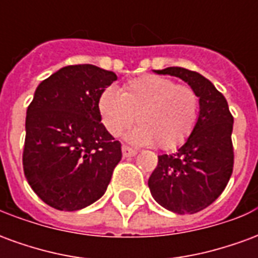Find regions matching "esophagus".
Wrapping results in <instances>:
<instances>
[{"instance_id": "34e87169", "label": "esophagus", "mask_w": 258, "mask_h": 258, "mask_svg": "<svg viewBox=\"0 0 258 258\" xmlns=\"http://www.w3.org/2000/svg\"><path fill=\"white\" fill-rule=\"evenodd\" d=\"M123 157H133L137 155V151L135 149H131L128 146H123Z\"/></svg>"}]
</instances>
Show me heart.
<instances>
[{
    "label": "heart",
    "mask_w": 258,
    "mask_h": 258,
    "mask_svg": "<svg viewBox=\"0 0 258 258\" xmlns=\"http://www.w3.org/2000/svg\"><path fill=\"white\" fill-rule=\"evenodd\" d=\"M96 109L103 127L113 137L121 135L134 123L130 140L138 145L156 144L171 151L184 144L198 124L200 99L189 85L173 79L145 74L130 80L118 92L112 87L98 96Z\"/></svg>",
    "instance_id": "obj_1"
}]
</instances>
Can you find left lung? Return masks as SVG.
Masks as SVG:
<instances>
[{
    "mask_svg": "<svg viewBox=\"0 0 258 258\" xmlns=\"http://www.w3.org/2000/svg\"><path fill=\"white\" fill-rule=\"evenodd\" d=\"M184 80L200 99L194 133L173 155H160L148 185L157 203L178 214L210 206L225 189L233 170V117L227 99L211 81L184 68L156 70Z\"/></svg>",
    "mask_w": 258,
    "mask_h": 258,
    "instance_id": "1",
    "label": "left lung"
}]
</instances>
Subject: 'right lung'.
Returning <instances> with one entry per match:
<instances>
[{
	"mask_svg": "<svg viewBox=\"0 0 258 258\" xmlns=\"http://www.w3.org/2000/svg\"><path fill=\"white\" fill-rule=\"evenodd\" d=\"M116 80L94 64L66 66L40 83L27 107L26 179L56 210H80L102 198L121 160V144L96 109L99 94Z\"/></svg>",
	"mask_w": 258,
	"mask_h": 258,
	"instance_id": "obj_1",
	"label": "right lung"
}]
</instances>
